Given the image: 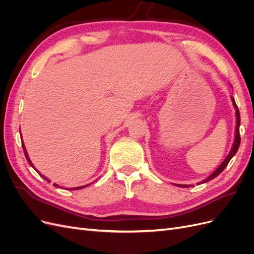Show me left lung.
Listing matches in <instances>:
<instances>
[{
    "label": "left lung",
    "instance_id": "obj_1",
    "mask_svg": "<svg viewBox=\"0 0 254 254\" xmlns=\"http://www.w3.org/2000/svg\"><path fill=\"white\" fill-rule=\"evenodd\" d=\"M232 98V103H233V106H234V108H235V110H236V129H235V140H234V143H233V146H232V149H231V151H230V153L229 155L227 156V158L224 160V162H222L220 165H219V167L217 168L216 171H215L212 175H210L209 177H207L206 179H204V180H202L201 182H199L198 184H201V183H204V182H207V181H210V180H212V179H214V178H216V177L225 170V168L227 167V165H228V163L230 162V160H231L233 157H234V155L236 153V151L238 150V147H240V144H241V134H240V125H241V117H240V111H238V108H237V106H236V104H235V101H234V98L233 97H231ZM176 186H178V187H181V188H190V186H182V184H176Z\"/></svg>",
    "mask_w": 254,
    "mask_h": 254
}]
</instances>
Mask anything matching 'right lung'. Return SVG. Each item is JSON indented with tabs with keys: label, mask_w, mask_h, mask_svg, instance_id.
I'll return each instance as SVG.
<instances>
[{
	"label": "right lung",
	"mask_w": 254,
	"mask_h": 254,
	"mask_svg": "<svg viewBox=\"0 0 254 254\" xmlns=\"http://www.w3.org/2000/svg\"><path fill=\"white\" fill-rule=\"evenodd\" d=\"M22 147H23V151H24V155H25V157H26V160H27V162L29 163V165H30V166H33V167L35 168L34 164L32 163V161H30V160H29V158H28V155H27V152H26V149H25V146H24V144H23V141H22ZM41 176H42V175H41ZM42 177H43V178H44L45 180H47L48 182H51V180H49V179L47 178V177H44V176H42ZM54 186H55V187H58L56 183H54ZM84 187H87V186H84ZM84 187H78V188H76V189H74V190H79V189H82V188H84Z\"/></svg>",
	"instance_id": "1"
}]
</instances>
